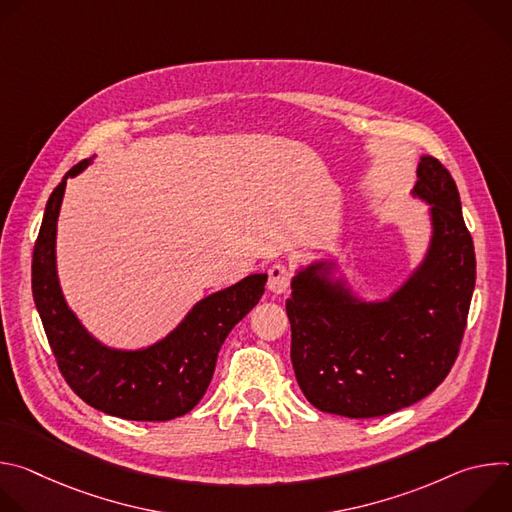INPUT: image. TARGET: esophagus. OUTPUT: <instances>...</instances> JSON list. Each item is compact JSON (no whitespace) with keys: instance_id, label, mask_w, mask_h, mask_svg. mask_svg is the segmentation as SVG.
<instances>
[{"instance_id":"1","label":"esophagus","mask_w":512,"mask_h":512,"mask_svg":"<svg viewBox=\"0 0 512 512\" xmlns=\"http://www.w3.org/2000/svg\"><path fill=\"white\" fill-rule=\"evenodd\" d=\"M291 283V271L283 263H273L269 269V279L267 285L273 291V294H285Z\"/></svg>"}]
</instances>
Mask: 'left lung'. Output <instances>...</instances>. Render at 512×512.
Segmentation results:
<instances>
[{
  "label": "left lung",
  "mask_w": 512,
  "mask_h": 512,
  "mask_svg": "<svg viewBox=\"0 0 512 512\" xmlns=\"http://www.w3.org/2000/svg\"><path fill=\"white\" fill-rule=\"evenodd\" d=\"M413 194L431 206V243L389 300H356L328 279V261L291 281V364L320 411L352 419L399 411L435 391L458 358L476 283L474 243L440 160L421 158Z\"/></svg>",
  "instance_id": "obj_1"
}]
</instances>
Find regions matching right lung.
<instances>
[{
    "instance_id": "obj_1",
    "label": "right lung",
    "mask_w": 512,
    "mask_h": 512,
    "mask_svg": "<svg viewBox=\"0 0 512 512\" xmlns=\"http://www.w3.org/2000/svg\"><path fill=\"white\" fill-rule=\"evenodd\" d=\"M72 166L52 190L32 255V294L58 369L85 403L131 421H168L194 409L206 393L229 332L261 300L265 273L200 300L182 324L143 350H117L95 340L64 302L56 275V221Z\"/></svg>"
}]
</instances>
